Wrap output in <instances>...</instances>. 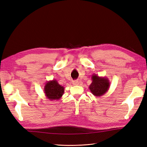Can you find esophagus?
Returning <instances> with one entry per match:
<instances>
[{
    "instance_id": "1",
    "label": "esophagus",
    "mask_w": 147,
    "mask_h": 147,
    "mask_svg": "<svg viewBox=\"0 0 147 147\" xmlns=\"http://www.w3.org/2000/svg\"><path fill=\"white\" fill-rule=\"evenodd\" d=\"M72 84H74V85H78V81H77V80L73 81Z\"/></svg>"
}]
</instances>
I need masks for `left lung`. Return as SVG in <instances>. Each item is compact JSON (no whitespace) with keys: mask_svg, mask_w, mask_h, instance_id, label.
Wrapping results in <instances>:
<instances>
[{"mask_svg":"<svg viewBox=\"0 0 147 147\" xmlns=\"http://www.w3.org/2000/svg\"><path fill=\"white\" fill-rule=\"evenodd\" d=\"M91 79L92 83L89 86V89L94 96H102L108 91L110 85L108 78L99 77L96 74H93Z\"/></svg>","mask_w":147,"mask_h":147,"instance_id":"8db88e82","label":"left lung"}]
</instances>
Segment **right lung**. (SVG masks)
<instances>
[{
  "instance_id": "right-lung-1",
  "label": "right lung",
  "mask_w": 147,
  "mask_h": 147,
  "mask_svg": "<svg viewBox=\"0 0 147 147\" xmlns=\"http://www.w3.org/2000/svg\"><path fill=\"white\" fill-rule=\"evenodd\" d=\"M44 93L50 100H59L64 92V88L58 83L55 79L46 82L44 86Z\"/></svg>"
}]
</instances>
